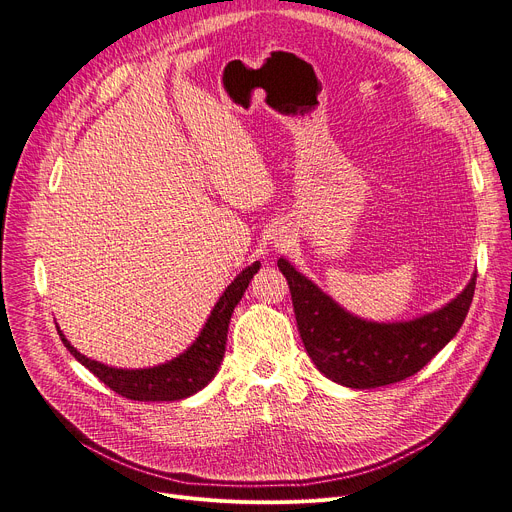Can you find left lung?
Wrapping results in <instances>:
<instances>
[{
    "mask_svg": "<svg viewBox=\"0 0 512 512\" xmlns=\"http://www.w3.org/2000/svg\"><path fill=\"white\" fill-rule=\"evenodd\" d=\"M277 264L314 366L349 388L386 386L417 374L459 333L475 291L473 277L453 302L432 314L409 322H368L345 312L285 258Z\"/></svg>",
    "mask_w": 512,
    "mask_h": 512,
    "instance_id": "1",
    "label": "left lung"
}]
</instances>
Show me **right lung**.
<instances>
[{
	"mask_svg": "<svg viewBox=\"0 0 512 512\" xmlns=\"http://www.w3.org/2000/svg\"><path fill=\"white\" fill-rule=\"evenodd\" d=\"M260 262L244 268L225 293L219 297L217 306L210 312L204 328L200 330L198 339L175 359L167 364L144 368V370H122L111 368L101 362H95L82 353H78L70 341L64 337L62 330L57 328L68 351L78 359V362L93 372L103 384H107L117 395H122L132 401H179L186 399L198 390H202L210 380L215 378L227 345V328L235 306L248 289L252 277L258 273Z\"/></svg>",
	"mask_w": 512,
	"mask_h": 512,
	"instance_id": "add662e5",
	"label": "right lung"
}]
</instances>
